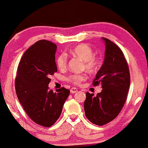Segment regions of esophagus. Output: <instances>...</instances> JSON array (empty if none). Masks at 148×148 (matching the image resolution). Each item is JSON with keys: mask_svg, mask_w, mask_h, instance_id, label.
Returning a JSON list of instances; mask_svg holds the SVG:
<instances>
[{"mask_svg": "<svg viewBox=\"0 0 148 148\" xmlns=\"http://www.w3.org/2000/svg\"><path fill=\"white\" fill-rule=\"evenodd\" d=\"M77 92H78V89H77V88H71V89H70V92L73 93V94Z\"/></svg>", "mask_w": 148, "mask_h": 148, "instance_id": "esophagus-1", "label": "esophagus"}]
</instances>
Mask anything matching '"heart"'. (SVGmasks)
<instances>
[{
    "label": "heart",
    "mask_w": 148,
    "mask_h": 148,
    "mask_svg": "<svg viewBox=\"0 0 148 148\" xmlns=\"http://www.w3.org/2000/svg\"><path fill=\"white\" fill-rule=\"evenodd\" d=\"M73 56L78 58L84 62V67L86 70L90 72H94L97 67L99 60L94 56V53L89 46L84 45H79L74 47L70 51ZM56 64L59 69L62 70L67 67V56L65 54L62 53L56 59ZM86 78L84 74H73L68 78L69 82L74 84H79Z\"/></svg>",
    "instance_id": "b5f03b06"
}]
</instances>
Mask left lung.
Returning <instances> with one entry per match:
<instances>
[{
	"instance_id": "obj_1",
	"label": "left lung",
	"mask_w": 148,
	"mask_h": 148,
	"mask_svg": "<svg viewBox=\"0 0 148 148\" xmlns=\"http://www.w3.org/2000/svg\"><path fill=\"white\" fill-rule=\"evenodd\" d=\"M104 60L97 73L93 85L101 84L102 90L97 95L86 92L84 111L92 123L102 126L112 121L121 111L130 86L128 64L123 51L115 44L102 37Z\"/></svg>"
}]
</instances>
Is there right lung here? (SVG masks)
Returning a JSON list of instances; mask_svg holds the SVG:
<instances>
[{"instance_id": "right-lung-1", "label": "right lung", "mask_w": 148, "mask_h": 148, "mask_svg": "<svg viewBox=\"0 0 148 148\" xmlns=\"http://www.w3.org/2000/svg\"><path fill=\"white\" fill-rule=\"evenodd\" d=\"M57 46L43 40L35 42L23 53L18 66L15 89L18 101L33 121L41 126H52L60 118L69 95L61 88L49 89L50 76L57 72Z\"/></svg>"}]
</instances>
